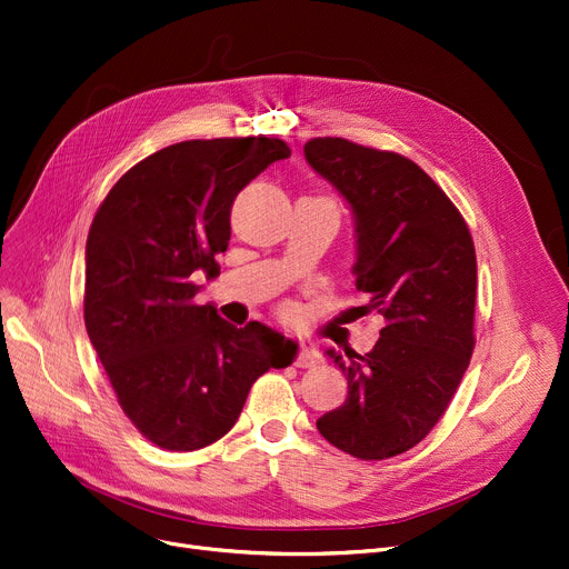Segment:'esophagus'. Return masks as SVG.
<instances>
[{
  "label": "esophagus",
  "mask_w": 569,
  "mask_h": 569,
  "mask_svg": "<svg viewBox=\"0 0 569 569\" xmlns=\"http://www.w3.org/2000/svg\"><path fill=\"white\" fill-rule=\"evenodd\" d=\"M293 365L300 367V369H312V367L321 365V356H319V351H317L315 346L302 343V346L298 348V356H296Z\"/></svg>",
  "instance_id": "1"
}]
</instances>
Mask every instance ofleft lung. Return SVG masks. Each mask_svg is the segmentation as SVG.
<instances>
[{
  "instance_id": "obj_1",
  "label": "left lung",
  "mask_w": 569,
  "mask_h": 569,
  "mask_svg": "<svg viewBox=\"0 0 569 569\" xmlns=\"http://www.w3.org/2000/svg\"><path fill=\"white\" fill-rule=\"evenodd\" d=\"M305 159L353 209L360 317L380 315L373 351L328 356L348 380L317 428L343 453L385 460L447 412L473 353L476 250L458 207L412 159L346 139H310Z\"/></svg>"
}]
</instances>
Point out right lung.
<instances>
[{
    "instance_id": "right-lung-1",
    "label": "right lung",
    "mask_w": 569,
    "mask_h": 569,
    "mask_svg": "<svg viewBox=\"0 0 569 569\" xmlns=\"http://www.w3.org/2000/svg\"><path fill=\"white\" fill-rule=\"evenodd\" d=\"M289 146L269 137L196 139L129 168L86 239L83 323L116 399L152 445L198 451L237 423L252 382L298 346L196 305V271L216 273L239 191Z\"/></svg>"
}]
</instances>
